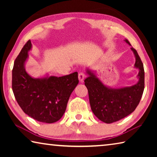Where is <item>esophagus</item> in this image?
Instances as JSON below:
<instances>
[{
  "mask_svg": "<svg viewBox=\"0 0 157 157\" xmlns=\"http://www.w3.org/2000/svg\"><path fill=\"white\" fill-rule=\"evenodd\" d=\"M85 78V74L84 73H79V75H78V79H79V81L82 82L84 81V79Z\"/></svg>",
  "mask_w": 157,
  "mask_h": 157,
  "instance_id": "obj_1",
  "label": "esophagus"
}]
</instances>
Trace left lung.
I'll list each match as a JSON object with an SVG mask.
<instances>
[{
	"label": "left lung",
	"instance_id": "obj_1",
	"mask_svg": "<svg viewBox=\"0 0 157 157\" xmlns=\"http://www.w3.org/2000/svg\"><path fill=\"white\" fill-rule=\"evenodd\" d=\"M124 41L131 46L127 39ZM131 50L136 59L134 68L139 70V81L132 86L111 88L100 80L95 71L86 68L88 77L84 84L88 89L91 110L99 120L105 123H114L129 115L141 99L145 87L144 68L136 50L132 47Z\"/></svg>",
	"mask_w": 157,
	"mask_h": 157
}]
</instances>
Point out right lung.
Segmentation results:
<instances>
[{
  "label": "right lung",
  "instance_id": "right-lung-1",
  "mask_svg": "<svg viewBox=\"0 0 157 157\" xmlns=\"http://www.w3.org/2000/svg\"><path fill=\"white\" fill-rule=\"evenodd\" d=\"M31 50L29 40L14 61L12 91L25 113L42 123H55L63 115L70 95L78 84V73L62 77L46 74L33 78L25 67Z\"/></svg>",
  "mask_w": 157,
  "mask_h": 157
}]
</instances>
